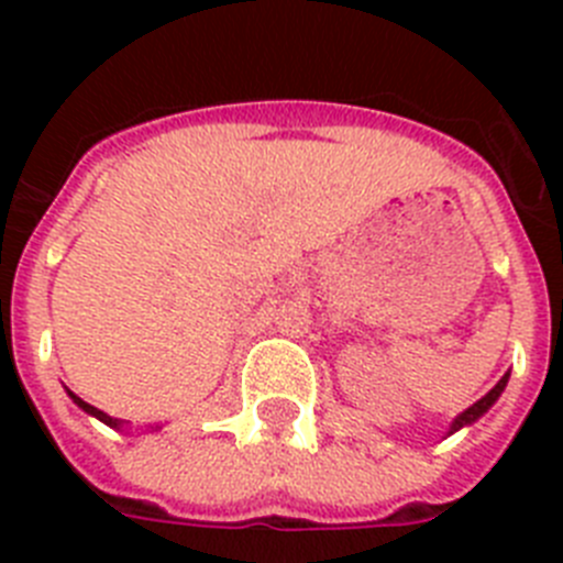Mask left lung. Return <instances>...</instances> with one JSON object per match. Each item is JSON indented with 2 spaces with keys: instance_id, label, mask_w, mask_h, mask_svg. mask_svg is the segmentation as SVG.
<instances>
[{
  "instance_id": "left-lung-1",
  "label": "left lung",
  "mask_w": 563,
  "mask_h": 563,
  "mask_svg": "<svg viewBox=\"0 0 563 563\" xmlns=\"http://www.w3.org/2000/svg\"><path fill=\"white\" fill-rule=\"evenodd\" d=\"M507 380H510V372H505V377H501V380L496 383L494 389L487 391V395L482 397V400H476L474 406H467V409L462 411V415H456V417H454V422H451V426H449V431H445V437L456 434V431H460V429H467V426H474V422L479 420V417L485 415V411L490 409V406H494L496 400H499L501 391H505V386H507Z\"/></svg>"
}]
</instances>
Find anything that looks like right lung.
I'll return each mask as SVG.
<instances>
[{
  "label": "right lung",
  "instance_id": "add662e5",
  "mask_svg": "<svg viewBox=\"0 0 563 563\" xmlns=\"http://www.w3.org/2000/svg\"><path fill=\"white\" fill-rule=\"evenodd\" d=\"M67 395H69V400L76 402L78 409L87 411V415H89V417H96V420H101L103 426H109V429H123V420H118V417H109L107 411L96 409V406H89V402H87V400H81V397H78L76 391H69V389H67ZM148 429L157 431V429H161V426H148Z\"/></svg>",
  "mask_w": 563,
  "mask_h": 563
}]
</instances>
